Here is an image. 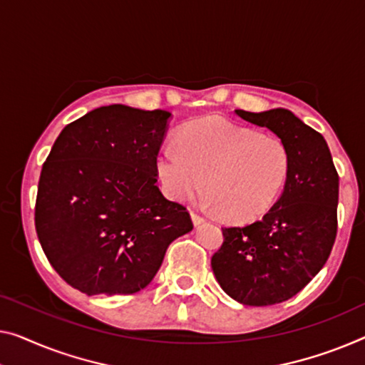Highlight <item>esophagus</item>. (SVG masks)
<instances>
[{"label":"esophagus","instance_id":"esophagus-1","mask_svg":"<svg viewBox=\"0 0 365 365\" xmlns=\"http://www.w3.org/2000/svg\"><path fill=\"white\" fill-rule=\"evenodd\" d=\"M192 221H193L195 226H198V225H201V222L205 221V217L200 216L198 213H192Z\"/></svg>","mask_w":365,"mask_h":365}]
</instances>
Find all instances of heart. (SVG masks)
Masks as SVG:
<instances>
[{"label": "heart", "mask_w": 365, "mask_h": 365, "mask_svg": "<svg viewBox=\"0 0 365 365\" xmlns=\"http://www.w3.org/2000/svg\"><path fill=\"white\" fill-rule=\"evenodd\" d=\"M177 149L165 148L155 168L168 198L183 201L203 192L217 215L251 221L274 206L290 177L292 155L274 135L210 116L178 130Z\"/></svg>", "instance_id": "b5f03b06"}]
</instances>
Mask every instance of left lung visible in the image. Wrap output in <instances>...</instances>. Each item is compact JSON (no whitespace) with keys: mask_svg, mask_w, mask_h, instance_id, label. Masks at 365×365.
<instances>
[{"mask_svg":"<svg viewBox=\"0 0 365 365\" xmlns=\"http://www.w3.org/2000/svg\"><path fill=\"white\" fill-rule=\"evenodd\" d=\"M235 113L270 129L287 145L292 170L262 220L222 227L225 241L211 257V269L236 302L267 307L295 297L328 260L338 232L339 175L323 135L292 111Z\"/></svg>","mask_w":365,"mask_h":365,"instance_id":"1","label":"left lung"}]
</instances>
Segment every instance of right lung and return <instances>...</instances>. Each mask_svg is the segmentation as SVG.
Masks as SVG:
<instances>
[{"label":"right lung","mask_w":365,"mask_h":365,"mask_svg":"<svg viewBox=\"0 0 365 365\" xmlns=\"http://www.w3.org/2000/svg\"><path fill=\"white\" fill-rule=\"evenodd\" d=\"M170 113L101 106L67 124L43 162L36 232L58 275L86 295L148 287L167 247L193 230L157 187Z\"/></svg>","instance_id":"right-lung-1"}]
</instances>
